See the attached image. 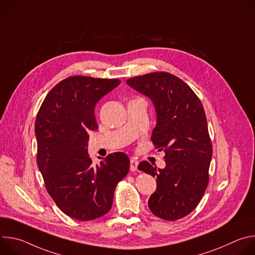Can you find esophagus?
<instances>
[{"label":"esophagus","instance_id":"obj_1","mask_svg":"<svg viewBox=\"0 0 255 255\" xmlns=\"http://www.w3.org/2000/svg\"><path fill=\"white\" fill-rule=\"evenodd\" d=\"M138 163H139V162H138L136 159L131 158V159H130V170H131V171H135V170H137Z\"/></svg>","mask_w":255,"mask_h":255}]
</instances>
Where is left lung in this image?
Instances as JSON below:
<instances>
[{
    "label": "left lung",
    "mask_w": 255,
    "mask_h": 255,
    "mask_svg": "<svg viewBox=\"0 0 255 255\" xmlns=\"http://www.w3.org/2000/svg\"><path fill=\"white\" fill-rule=\"evenodd\" d=\"M126 84L153 102L157 119L151 141L165 152L164 168L148 161L138 165L156 177L148 207L160 219H181L196 209L209 183L213 150L202 102L184 81L164 71L134 77Z\"/></svg>",
    "instance_id": "obj_1"
}]
</instances>
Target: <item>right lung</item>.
<instances>
[{"instance_id": "right-lung-1", "label": "right lung", "mask_w": 255, "mask_h": 255, "mask_svg": "<svg viewBox=\"0 0 255 255\" xmlns=\"http://www.w3.org/2000/svg\"><path fill=\"white\" fill-rule=\"evenodd\" d=\"M120 83L69 77L51 89L36 117L37 165L46 190L77 220H94L110 211L116 186L129 171L123 152L109 154L96 165L88 153L89 132L98 129L95 107Z\"/></svg>"}]
</instances>
